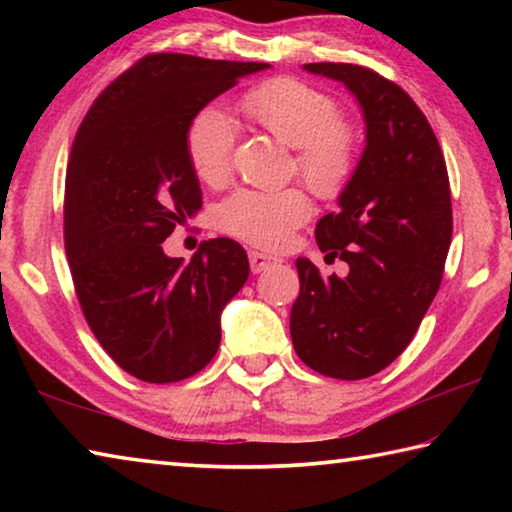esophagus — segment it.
<instances>
[{"label":"esophagus","instance_id":"obj_1","mask_svg":"<svg viewBox=\"0 0 512 512\" xmlns=\"http://www.w3.org/2000/svg\"><path fill=\"white\" fill-rule=\"evenodd\" d=\"M248 262H250V271H253V273H262V271H266L268 266L280 264V259L273 257V255L259 253V250H250V253H248Z\"/></svg>","mask_w":512,"mask_h":512}]
</instances>
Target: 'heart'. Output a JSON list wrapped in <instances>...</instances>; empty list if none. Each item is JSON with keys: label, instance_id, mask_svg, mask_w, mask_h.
I'll list each match as a JSON object with an SVG mask.
<instances>
[{"label": "heart", "instance_id": "b5f03b06", "mask_svg": "<svg viewBox=\"0 0 512 512\" xmlns=\"http://www.w3.org/2000/svg\"><path fill=\"white\" fill-rule=\"evenodd\" d=\"M239 110L296 149L300 178L320 198H339L357 171L359 135L339 117V103L327 92L289 76L250 88L239 99ZM187 158L196 178L219 187L230 178L235 153V126L221 110L205 108L187 126ZM311 216L305 189L277 192L241 189L216 207L214 223L225 235L264 250H280Z\"/></svg>", "mask_w": 512, "mask_h": 512}]
</instances>
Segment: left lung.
Wrapping results in <instances>:
<instances>
[{
  "label": "left lung",
  "instance_id": "obj_1",
  "mask_svg": "<svg viewBox=\"0 0 512 512\" xmlns=\"http://www.w3.org/2000/svg\"><path fill=\"white\" fill-rule=\"evenodd\" d=\"M305 69L345 83L359 99L366 149L341 210L316 225L318 248L350 273L323 277L309 259H296L291 341L320 375L366 379L404 352L443 282L454 228L449 176L427 117L400 85L350 63Z\"/></svg>",
  "mask_w": 512,
  "mask_h": 512
}]
</instances>
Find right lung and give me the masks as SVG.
<instances>
[{"instance_id": "obj_1", "label": "right lung", "mask_w": 512, "mask_h": 512, "mask_svg": "<svg viewBox=\"0 0 512 512\" xmlns=\"http://www.w3.org/2000/svg\"><path fill=\"white\" fill-rule=\"evenodd\" d=\"M266 63L146 54L103 90L76 131L65 178V253L101 348L149 384L201 372L221 343V311L248 280L246 250L210 239L192 262L162 241L201 210L187 126Z\"/></svg>"}]
</instances>
